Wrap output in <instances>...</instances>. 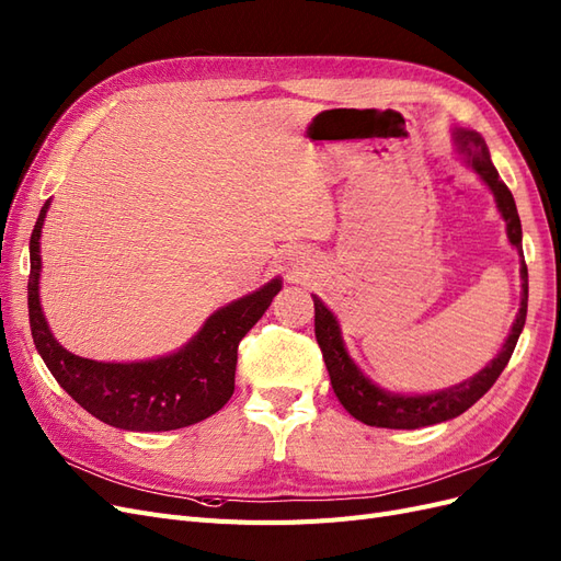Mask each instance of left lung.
<instances>
[{
  "label": "left lung",
  "instance_id": "8db88e82",
  "mask_svg": "<svg viewBox=\"0 0 561 561\" xmlns=\"http://www.w3.org/2000/svg\"><path fill=\"white\" fill-rule=\"evenodd\" d=\"M454 142L456 149L466 157L468 165L480 180L489 186L491 194L496 198V208L501 217L505 219V231L507 239L517 248L519 257L522 254V222L517 215L515 198L507 190L505 182L499 178V171L491 163L489 147L480 133L468 130V128H454ZM522 274V304L519 313L513 322V330L507 334L505 344L501 346L499 355L491 360L478 375L466 379L463 383H456L451 388L437 390V393H423V396H400V393H388V390L371 383L360 367L353 363L348 355L342 330H339V322L334 313L322 304L318 297H313V309H316V339L322 351V360L330 371V381L339 402L344 404V410L355 416L358 421L367 423V426L377 428H402V431H414L421 426H433V423L449 421L478 402L486 390L496 383L501 371L505 369L507 360L517 346V339L522 334L524 320H526V301H529V271L522 260L519 266Z\"/></svg>",
  "mask_w": 561,
  "mask_h": 561
}]
</instances>
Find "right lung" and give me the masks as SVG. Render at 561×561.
<instances>
[{
    "mask_svg": "<svg viewBox=\"0 0 561 561\" xmlns=\"http://www.w3.org/2000/svg\"><path fill=\"white\" fill-rule=\"evenodd\" d=\"M50 198L30 236L27 309L35 346L56 381L83 410L107 426L159 433L192 426L222 410L233 396L241 339L280 293L274 278L257 293L215 311L178 353L140 363H98L62 348L50 334L39 304V236Z\"/></svg>",
    "mask_w": 561,
    "mask_h": 561,
    "instance_id": "right-lung-1",
    "label": "right lung"
}]
</instances>
